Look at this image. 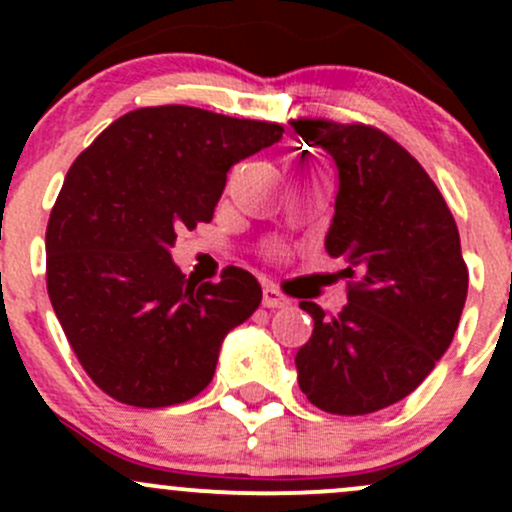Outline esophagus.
<instances>
[{
	"label": "esophagus",
	"instance_id": "1",
	"mask_svg": "<svg viewBox=\"0 0 512 512\" xmlns=\"http://www.w3.org/2000/svg\"><path fill=\"white\" fill-rule=\"evenodd\" d=\"M262 304H265V307H270V309L285 307L287 297H285V294H282L277 287L265 285V287H262Z\"/></svg>",
	"mask_w": 512,
	"mask_h": 512
}]
</instances>
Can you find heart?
<instances>
[{"label": "heart", "instance_id": "heart-1", "mask_svg": "<svg viewBox=\"0 0 512 512\" xmlns=\"http://www.w3.org/2000/svg\"><path fill=\"white\" fill-rule=\"evenodd\" d=\"M287 170L292 175H309L314 173V158L304 151H292L287 156Z\"/></svg>", "mask_w": 512, "mask_h": 512}]
</instances>
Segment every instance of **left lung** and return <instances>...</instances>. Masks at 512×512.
<instances>
[{"label": "left lung", "mask_w": 512, "mask_h": 512, "mask_svg": "<svg viewBox=\"0 0 512 512\" xmlns=\"http://www.w3.org/2000/svg\"><path fill=\"white\" fill-rule=\"evenodd\" d=\"M339 170L327 252L344 260L349 302L324 314L294 364L317 409L364 416L406 399L433 371L461 322L468 267L456 220L421 163L366 123L292 118Z\"/></svg>", "instance_id": "8db88e82"}]
</instances>
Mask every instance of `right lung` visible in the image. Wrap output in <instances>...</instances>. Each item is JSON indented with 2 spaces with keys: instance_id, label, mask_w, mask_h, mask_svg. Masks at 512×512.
I'll return each mask as SVG.
<instances>
[{
  "instance_id": "right-lung-1",
  "label": "right lung",
  "mask_w": 512,
  "mask_h": 512,
  "mask_svg": "<svg viewBox=\"0 0 512 512\" xmlns=\"http://www.w3.org/2000/svg\"><path fill=\"white\" fill-rule=\"evenodd\" d=\"M282 133L280 123L148 106L74 160L46 225V289L103 394L163 409L213 381L225 334L260 307V282L242 267L193 282L168 250L178 232L213 220L227 170Z\"/></svg>"
}]
</instances>
